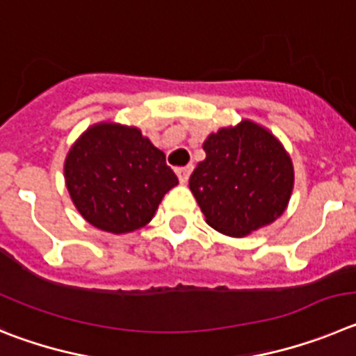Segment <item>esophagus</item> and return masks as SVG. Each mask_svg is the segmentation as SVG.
I'll return each instance as SVG.
<instances>
[{
	"mask_svg": "<svg viewBox=\"0 0 356 356\" xmlns=\"http://www.w3.org/2000/svg\"><path fill=\"white\" fill-rule=\"evenodd\" d=\"M191 170H193V166H182V168H177V177L182 184H184V182H188Z\"/></svg>",
	"mask_w": 356,
	"mask_h": 356,
	"instance_id": "1",
	"label": "esophagus"
}]
</instances>
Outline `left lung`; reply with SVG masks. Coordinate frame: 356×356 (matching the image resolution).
Wrapping results in <instances>:
<instances>
[{
    "instance_id": "left-lung-1",
    "label": "left lung",
    "mask_w": 356,
    "mask_h": 356,
    "mask_svg": "<svg viewBox=\"0 0 356 356\" xmlns=\"http://www.w3.org/2000/svg\"><path fill=\"white\" fill-rule=\"evenodd\" d=\"M206 159L190 177L207 223L241 238L275 222L293 191V165L284 147L254 122L220 129L204 142Z\"/></svg>"
}]
</instances>
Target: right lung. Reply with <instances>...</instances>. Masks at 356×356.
<instances>
[{
  "instance_id": "obj_1",
  "label": "right lung",
  "mask_w": 356,
  "mask_h": 356,
  "mask_svg": "<svg viewBox=\"0 0 356 356\" xmlns=\"http://www.w3.org/2000/svg\"><path fill=\"white\" fill-rule=\"evenodd\" d=\"M65 182L86 222L106 232L126 234L152 220L179 179L165 154L136 127L99 124L70 149Z\"/></svg>"
}]
</instances>
